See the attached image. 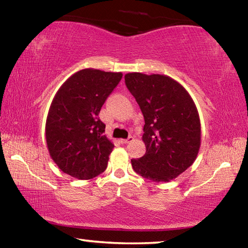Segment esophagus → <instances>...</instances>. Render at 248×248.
<instances>
[{
    "mask_svg": "<svg viewBox=\"0 0 248 248\" xmlns=\"http://www.w3.org/2000/svg\"><path fill=\"white\" fill-rule=\"evenodd\" d=\"M133 141V138L132 137H129L128 139H120V143L123 144H127V143H130V142Z\"/></svg>",
    "mask_w": 248,
    "mask_h": 248,
    "instance_id": "esophagus-1",
    "label": "esophagus"
}]
</instances>
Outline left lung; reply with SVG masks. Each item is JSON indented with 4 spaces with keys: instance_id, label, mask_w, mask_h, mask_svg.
<instances>
[{
    "instance_id": "left-lung-1",
    "label": "left lung",
    "mask_w": 248,
    "mask_h": 248,
    "mask_svg": "<svg viewBox=\"0 0 248 248\" xmlns=\"http://www.w3.org/2000/svg\"><path fill=\"white\" fill-rule=\"evenodd\" d=\"M124 82L144 117L146 152L131 159L136 173L152 182H170L192 165L201 140L200 119L188 92L170 77L128 73Z\"/></svg>"
}]
</instances>
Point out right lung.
Returning a JSON list of instances; mask_svg holds the SVG:
<instances>
[{"label": "right lung", "instance_id": "add662e5", "mask_svg": "<svg viewBox=\"0 0 248 248\" xmlns=\"http://www.w3.org/2000/svg\"><path fill=\"white\" fill-rule=\"evenodd\" d=\"M123 73L84 69L57 92L46 123V141L53 162L63 173L91 179L106 170L114 144L105 136L100 108Z\"/></svg>", "mask_w": 248, "mask_h": 248}]
</instances>
